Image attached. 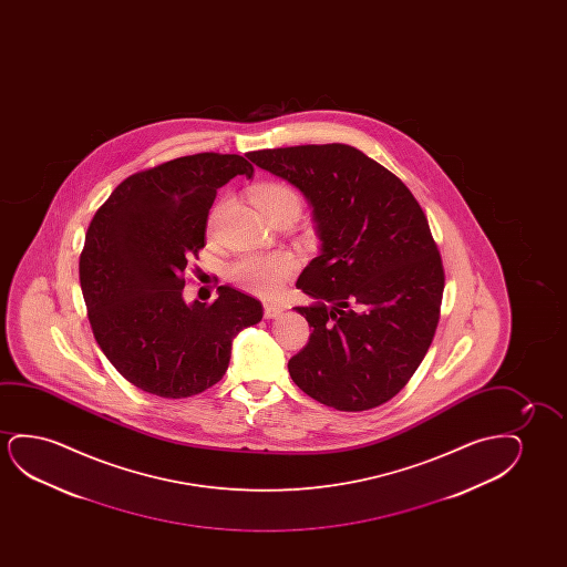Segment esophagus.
<instances>
[{
    "mask_svg": "<svg viewBox=\"0 0 567 567\" xmlns=\"http://www.w3.org/2000/svg\"><path fill=\"white\" fill-rule=\"evenodd\" d=\"M282 313V308H280L279 303H264V316L267 319L277 318Z\"/></svg>",
    "mask_w": 567,
    "mask_h": 567,
    "instance_id": "obj_1",
    "label": "esophagus"
}]
</instances>
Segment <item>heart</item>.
Here are the masks:
<instances>
[{
	"label": "heart",
	"instance_id": "b5f03b06",
	"mask_svg": "<svg viewBox=\"0 0 567 567\" xmlns=\"http://www.w3.org/2000/svg\"><path fill=\"white\" fill-rule=\"evenodd\" d=\"M251 199L256 203L257 209L261 210L269 220L285 210H295L298 215L302 207L298 194L282 184H261L254 187ZM215 220H217V210L210 213L209 228L215 226ZM295 269V257L287 251L246 254L228 267V279L251 295L272 296L279 292L280 287L287 282Z\"/></svg>",
	"mask_w": 567,
	"mask_h": 567
}]
</instances>
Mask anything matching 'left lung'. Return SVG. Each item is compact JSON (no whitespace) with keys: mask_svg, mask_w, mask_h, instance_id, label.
I'll return each instance as SVG.
<instances>
[{"mask_svg":"<svg viewBox=\"0 0 567 567\" xmlns=\"http://www.w3.org/2000/svg\"><path fill=\"white\" fill-rule=\"evenodd\" d=\"M249 161L298 187L321 248L296 287L310 341L288 360L306 395L368 411L401 391L440 321L443 275L427 218L395 174L342 143L264 148Z\"/></svg>","mask_w":567,"mask_h":567,"instance_id":"1","label":"left lung"}]
</instances>
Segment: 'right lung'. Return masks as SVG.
<instances>
[{"label": "right lung", "mask_w": 567, "mask_h": 567, "mask_svg": "<svg viewBox=\"0 0 567 567\" xmlns=\"http://www.w3.org/2000/svg\"><path fill=\"white\" fill-rule=\"evenodd\" d=\"M234 176L251 178L254 166L240 155L179 156L125 178L86 230L79 280L94 339L151 395L184 399L213 388L234 337L264 318L259 300L226 285L213 303L182 295L217 189Z\"/></svg>", "instance_id": "right-lung-1"}]
</instances>
